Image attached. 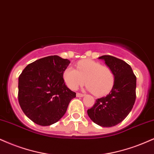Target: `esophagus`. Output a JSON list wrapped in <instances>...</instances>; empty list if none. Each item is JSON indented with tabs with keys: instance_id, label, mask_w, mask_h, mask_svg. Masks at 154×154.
I'll use <instances>...</instances> for the list:
<instances>
[{
	"instance_id": "esophagus-1",
	"label": "esophagus",
	"mask_w": 154,
	"mask_h": 154,
	"mask_svg": "<svg viewBox=\"0 0 154 154\" xmlns=\"http://www.w3.org/2000/svg\"><path fill=\"white\" fill-rule=\"evenodd\" d=\"M77 97H84L85 96V95H83V94H81V93H78V92H77Z\"/></svg>"
}]
</instances>
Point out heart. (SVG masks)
<instances>
[{"label": "heart", "mask_w": 154, "mask_h": 154, "mask_svg": "<svg viewBox=\"0 0 154 154\" xmlns=\"http://www.w3.org/2000/svg\"><path fill=\"white\" fill-rule=\"evenodd\" d=\"M63 78L68 88L77 90L86 83L88 90L97 97L109 93L115 82V75L110 67L92 60H83L77 64V69L69 66Z\"/></svg>", "instance_id": "heart-1"}]
</instances>
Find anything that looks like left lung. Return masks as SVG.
I'll return each instance as SVG.
<instances>
[{
  "label": "left lung",
  "mask_w": 154,
  "mask_h": 154,
  "mask_svg": "<svg viewBox=\"0 0 154 154\" xmlns=\"http://www.w3.org/2000/svg\"><path fill=\"white\" fill-rule=\"evenodd\" d=\"M105 61L115 75V82L108 95L96 100L88 116L102 127H112L121 123L132 110L136 100V77L131 66L122 59L110 55H103Z\"/></svg>",
  "instance_id": "1"
}]
</instances>
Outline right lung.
Returning a JSON list of instances; mask_svg holds the SVG:
<instances>
[{
  "mask_svg": "<svg viewBox=\"0 0 154 154\" xmlns=\"http://www.w3.org/2000/svg\"><path fill=\"white\" fill-rule=\"evenodd\" d=\"M70 61L54 55L26 66L18 77V102L24 114L42 126L57 123L76 93L66 87L63 73Z\"/></svg>",
  "mask_w": 154,
  "mask_h": 154,
  "instance_id": "add662e5",
  "label": "right lung"
}]
</instances>
